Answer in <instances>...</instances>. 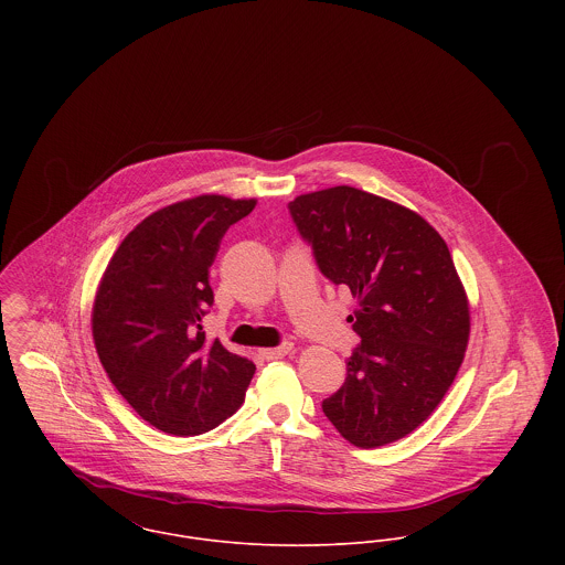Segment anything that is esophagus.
I'll return each mask as SVG.
<instances>
[{
	"label": "esophagus",
	"mask_w": 565,
	"mask_h": 565,
	"mask_svg": "<svg viewBox=\"0 0 565 565\" xmlns=\"http://www.w3.org/2000/svg\"><path fill=\"white\" fill-rule=\"evenodd\" d=\"M289 352H294V343H291V341H282V343L276 345V348H265V350H260V356L267 359V361H274V359L287 356Z\"/></svg>",
	"instance_id": "34e87169"
}]
</instances>
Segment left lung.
I'll list each match as a JSON object with an SVG mask.
<instances>
[{
  "instance_id": "8db88e82",
  "label": "left lung",
  "mask_w": 565,
  "mask_h": 565,
  "mask_svg": "<svg viewBox=\"0 0 565 565\" xmlns=\"http://www.w3.org/2000/svg\"><path fill=\"white\" fill-rule=\"evenodd\" d=\"M289 213L323 276L359 300L348 320L361 345L323 415L359 448L403 439L441 403L468 348L448 245L417 213L345 184L298 195Z\"/></svg>"
}]
</instances>
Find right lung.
<instances>
[{
    "instance_id": "obj_1",
    "label": "right lung",
    "mask_w": 565,
    "mask_h": 565,
    "mask_svg": "<svg viewBox=\"0 0 565 565\" xmlns=\"http://www.w3.org/2000/svg\"><path fill=\"white\" fill-rule=\"evenodd\" d=\"M256 200L198 195L146 217L113 254L93 302V341L115 390L169 435L231 417L256 365L209 341V267Z\"/></svg>"
}]
</instances>
